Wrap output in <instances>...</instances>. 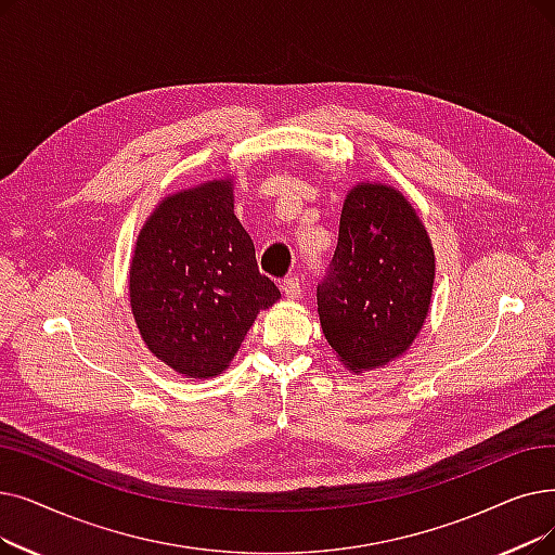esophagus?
I'll use <instances>...</instances> for the list:
<instances>
[{"instance_id": "obj_1", "label": "esophagus", "mask_w": 555, "mask_h": 555, "mask_svg": "<svg viewBox=\"0 0 555 555\" xmlns=\"http://www.w3.org/2000/svg\"><path fill=\"white\" fill-rule=\"evenodd\" d=\"M281 291H283V295L287 299H299L301 293H304V285H301V281L297 276H287L281 283Z\"/></svg>"}]
</instances>
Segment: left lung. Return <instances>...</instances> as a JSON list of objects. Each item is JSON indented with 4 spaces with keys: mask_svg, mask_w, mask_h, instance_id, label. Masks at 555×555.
<instances>
[{
    "mask_svg": "<svg viewBox=\"0 0 555 555\" xmlns=\"http://www.w3.org/2000/svg\"><path fill=\"white\" fill-rule=\"evenodd\" d=\"M433 279L436 256L411 202L383 183L351 188L318 285L322 331L343 365L378 370L411 347L428 315Z\"/></svg>",
    "mask_w": 555,
    "mask_h": 555,
    "instance_id": "1",
    "label": "left lung"
}]
</instances>
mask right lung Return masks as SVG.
<instances>
[{
    "label": "right lung",
    "mask_w": 555,
    "mask_h": 555,
    "mask_svg": "<svg viewBox=\"0 0 555 555\" xmlns=\"http://www.w3.org/2000/svg\"><path fill=\"white\" fill-rule=\"evenodd\" d=\"M231 185L215 179L165 197L131 258L129 295L142 340L188 378L222 374L258 312L281 297L258 272Z\"/></svg>",
    "instance_id": "add662e5"
}]
</instances>
